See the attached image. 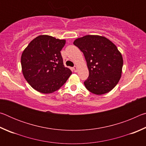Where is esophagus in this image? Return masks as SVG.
<instances>
[{"label":"esophagus","instance_id":"obj_1","mask_svg":"<svg viewBox=\"0 0 146 146\" xmlns=\"http://www.w3.org/2000/svg\"><path fill=\"white\" fill-rule=\"evenodd\" d=\"M73 70H74V71H75V72H77V71H78L77 67H76V66H75V67L73 68Z\"/></svg>","mask_w":146,"mask_h":146}]
</instances>
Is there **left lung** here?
Here are the masks:
<instances>
[{"label":"left lung","instance_id":"left-lung-1","mask_svg":"<svg viewBox=\"0 0 146 146\" xmlns=\"http://www.w3.org/2000/svg\"><path fill=\"white\" fill-rule=\"evenodd\" d=\"M84 53L89 77L84 84L91 93L104 95L111 91L120 80L123 58L111 41L100 35H88L73 42Z\"/></svg>","mask_w":146,"mask_h":146}]
</instances>
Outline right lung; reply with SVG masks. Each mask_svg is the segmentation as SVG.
Wrapping results in <instances>:
<instances>
[{
    "instance_id": "obj_1",
    "label": "right lung",
    "mask_w": 146,
    "mask_h": 146,
    "mask_svg": "<svg viewBox=\"0 0 146 146\" xmlns=\"http://www.w3.org/2000/svg\"><path fill=\"white\" fill-rule=\"evenodd\" d=\"M64 39L41 35L32 40L21 55L22 71L34 90L49 94L62 87L71 75L64 67L60 51Z\"/></svg>"
}]
</instances>
